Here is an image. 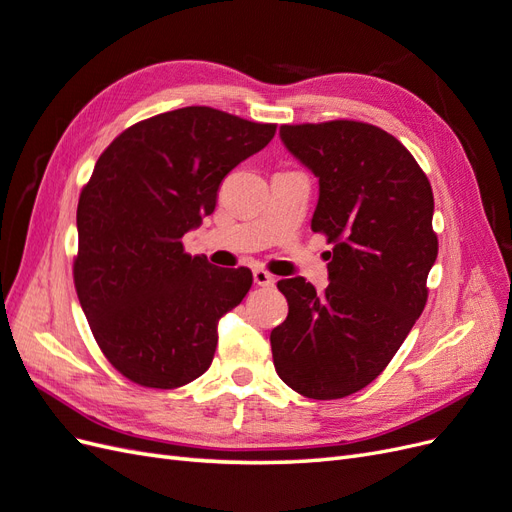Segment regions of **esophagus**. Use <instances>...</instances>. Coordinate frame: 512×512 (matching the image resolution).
Wrapping results in <instances>:
<instances>
[{
    "label": "esophagus",
    "instance_id": "esophagus-1",
    "mask_svg": "<svg viewBox=\"0 0 512 512\" xmlns=\"http://www.w3.org/2000/svg\"><path fill=\"white\" fill-rule=\"evenodd\" d=\"M254 284L256 286H273L275 280H273V275L267 273L265 269H256L254 271Z\"/></svg>",
    "mask_w": 512,
    "mask_h": 512
}]
</instances>
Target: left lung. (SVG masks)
<instances>
[{
    "label": "left lung",
    "mask_w": 512,
    "mask_h": 512,
    "mask_svg": "<svg viewBox=\"0 0 512 512\" xmlns=\"http://www.w3.org/2000/svg\"><path fill=\"white\" fill-rule=\"evenodd\" d=\"M280 136L318 177L312 230L333 252L324 292L303 277L277 282L288 316L271 331L273 365L303 397H348L382 374L423 314L438 258L433 192L412 153L371 123H301Z\"/></svg>",
    "instance_id": "8db88e82"
}]
</instances>
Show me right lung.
<instances>
[{
  "instance_id": "add662e5",
  "label": "right lung",
  "mask_w": 512,
  "mask_h": 512,
  "mask_svg": "<svg viewBox=\"0 0 512 512\" xmlns=\"http://www.w3.org/2000/svg\"><path fill=\"white\" fill-rule=\"evenodd\" d=\"M275 128L185 106L134 123L102 151L76 209L74 286L100 350L128 380L177 389L209 369L218 322L252 288V271L192 258L181 237Z\"/></svg>"
}]
</instances>
